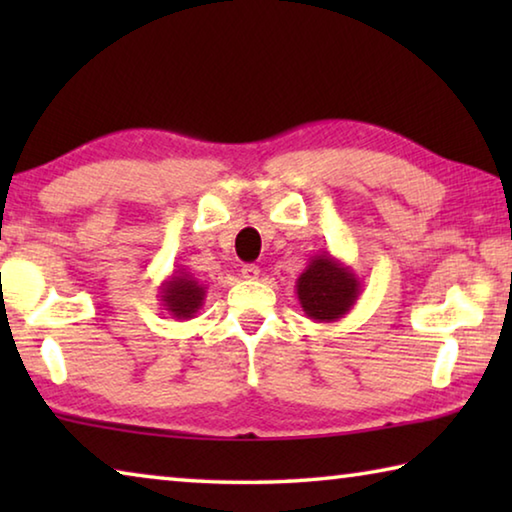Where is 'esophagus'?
<instances>
[{
	"label": "esophagus",
	"mask_w": 512,
	"mask_h": 512,
	"mask_svg": "<svg viewBox=\"0 0 512 512\" xmlns=\"http://www.w3.org/2000/svg\"><path fill=\"white\" fill-rule=\"evenodd\" d=\"M241 275H244V280H259V266L255 264H246L244 268H241Z\"/></svg>",
	"instance_id": "esophagus-1"
}]
</instances>
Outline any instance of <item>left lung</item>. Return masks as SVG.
Wrapping results in <instances>:
<instances>
[{"mask_svg": "<svg viewBox=\"0 0 512 512\" xmlns=\"http://www.w3.org/2000/svg\"><path fill=\"white\" fill-rule=\"evenodd\" d=\"M296 293L305 316L316 323H336L357 305L361 282L350 266L329 253L309 257L296 280Z\"/></svg>", "mask_w": 512, "mask_h": 512, "instance_id": "obj_1", "label": "left lung"}]
</instances>
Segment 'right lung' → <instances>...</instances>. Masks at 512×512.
Returning <instances> with one entry per match:
<instances>
[{
	"mask_svg": "<svg viewBox=\"0 0 512 512\" xmlns=\"http://www.w3.org/2000/svg\"><path fill=\"white\" fill-rule=\"evenodd\" d=\"M205 284L196 280L192 273L173 271L167 280L162 282L158 298L162 302V309L169 311L171 318L189 320L198 314V309L205 302Z\"/></svg>",
	"mask_w": 512,
	"mask_h": 512,
	"instance_id": "obj_1",
	"label": "right lung"
}]
</instances>
